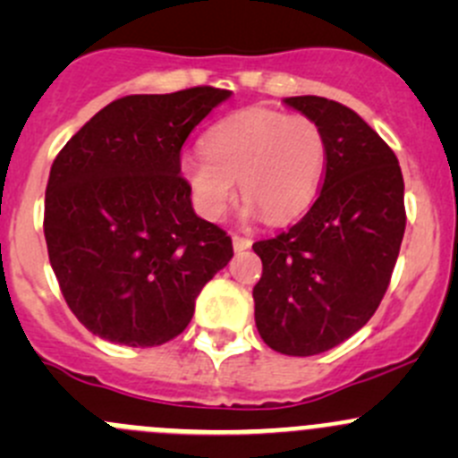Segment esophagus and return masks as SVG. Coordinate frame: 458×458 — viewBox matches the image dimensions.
<instances>
[{"label":"esophagus","instance_id":"esophagus-1","mask_svg":"<svg viewBox=\"0 0 458 458\" xmlns=\"http://www.w3.org/2000/svg\"><path fill=\"white\" fill-rule=\"evenodd\" d=\"M252 246V239L242 237V234H233V248L234 252H243Z\"/></svg>","mask_w":458,"mask_h":458}]
</instances>
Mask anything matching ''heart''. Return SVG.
I'll use <instances>...</instances> for the list:
<instances>
[{
  "label": "heart",
  "instance_id": "heart-1",
  "mask_svg": "<svg viewBox=\"0 0 458 458\" xmlns=\"http://www.w3.org/2000/svg\"><path fill=\"white\" fill-rule=\"evenodd\" d=\"M201 148L182 157L179 173L210 221L228 212L237 182L246 215L288 224L310 208L326 173V135L306 114L242 110L206 131Z\"/></svg>",
  "mask_w": 458,
  "mask_h": 458
}]
</instances>
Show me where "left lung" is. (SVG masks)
I'll use <instances>...</instances> for the list:
<instances>
[{
	"label": "left lung",
	"mask_w": 458,
	"mask_h": 458,
	"mask_svg": "<svg viewBox=\"0 0 458 458\" xmlns=\"http://www.w3.org/2000/svg\"><path fill=\"white\" fill-rule=\"evenodd\" d=\"M327 141L321 192L299 224L252 246L261 279L255 323L272 350L321 354L377 312L405 233L403 174L386 141L354 110L326 97H285Z\"/></svg>",
	"instance_id": "obj_1"
}]
</instances>
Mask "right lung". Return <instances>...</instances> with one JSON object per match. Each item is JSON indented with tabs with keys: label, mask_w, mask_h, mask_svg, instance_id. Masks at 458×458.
Masks as SVG:
<instances>
[{
	"label": "right lung",
	"mask_w": 458,
	"mask_h": 458,
	"mask_svg": "<svg viewBox=\"0 0 458 458\" xmlns=\"http://www.w3.org/2000/svg\"><path fill=\"white\" fill-rule=\"evenodd\" d=\"M233 92L131 95L101 108L50 168L44 234L72 315L113 344L152 348L186 330L201 288L233 259L179 173L192 128Z\"/></svg>",
	"instance_id": "obj_1"
}]
</instances>
